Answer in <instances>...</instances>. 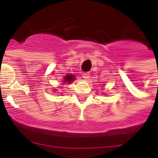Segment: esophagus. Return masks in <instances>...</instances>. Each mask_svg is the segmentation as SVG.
Here are the masks:
<instances>
[{
  "label": "esophagus",
  "instance_id": "obj_1",
  "mask_svg": "<svg viewBox=\"0 0 158 158\" xmlns=\"http://www.w3.org/2000/svg\"><path fill=\"white\" fill-rule=\"evenodd\" d=\"M83 78L85 79H88L89 78V73H84L82 74Z\"/></svg>",
  "mask_w": 158,
  "mask_h": 158
}]
</instances>
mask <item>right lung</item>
Masks as SVG:
<instances>
[{
  "label": "right lung",
  "mask_w": 158,
  "mask_h": 158,
  "mask_svg": "<svg viewBox=\"0 0 158 158\" xmlns=\"http://www.w3.org/2000/svg\"><path fill=\"white\" fill-rule=\"evenodd\" d=\"M73 80H74V76L73 75V74H68V75L64 77V80H63V81L69 84V83L72 82Z\"/></svg>",
  "instance_id": "1"
}]
</instances>
